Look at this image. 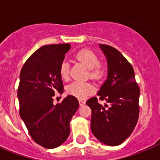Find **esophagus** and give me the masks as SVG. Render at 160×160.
Wrapping results in <instances>:
<instances>
[{"label":"esophagus","instance_id":"obj_1","mask_svg":"<svg viewBox=\"0 0 160 160\" xmlns=\"http://www.w3.org/2000/svg\"><path fill=\"white\" fill-rule=\"evenodd\" d=\"M79 103H80V106H82V105H84L85 104V100H79Z\"/></svg>","mask_w":160,"mask_h":160}]
</instances>
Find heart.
<instances>
[{
    "instance_id": "b5f03b06",
    "label": "heart",
    "mask_w": 160,
    "mask_h": 160,
    "mask_svg": "<svg viewBox=\"0 0 160 160\" xmlns=\"http://www.w3.org/2000/svg\"><path fill=\"white\" fill-rule=\"evenodd\" d=\"M76 59L83 63L89 70H92L91 75L93 77H99L102 75L103 70L99 65V58L93 51L90 50H82L76 54ZM69 63L66 60L62 61L60 65V75L61 78L67 79L69 77ZM66 90L70 95L81 100L94 91V86L89 82L76 80L70 83L66 87Z\"/></svg>"
}]
</instances>
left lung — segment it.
<instances>
[{"label": "left lung", "mask_w": 160, "mask_h": 160, "mask_svg": "<svg viewBox=\"0 0 160 160\" xmlns=\"http://www.w3.org/2000/svg\"><path fill=\"white\" fill-rule=\"evenodd\" d=\"M107 60V79L97 95L105 100L104 106L97 98L87 100L91 109L90 128L93 134L109 146L121 144L131 134L139 118V88L134 69L118 50L99 45Z\"/></svg>", "instance_id": "left-lung-1"}]
</instances>
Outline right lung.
I'll use <instances>...</instances> for the list:
<instances>
[{
	"label": "right lung",
	"instance_id": "obj_1",
	"mask_svg": "<svg viewBox=\"0 0 160 160\" xmlns=\"http://www.w3.org/2000/svg\"><path fill=\"white\" fill-rule=\"evenodd\" d=\"M70 48V44L42 46L29 57L20 74V115L34 141L46 149L59 147L67 139L70 122L79 108L73 95L53 104L55 93L64 90L60 65Z\"/></svg>",
	"mask_w": 160,
	"mask_h": 160
}]
</instances>
